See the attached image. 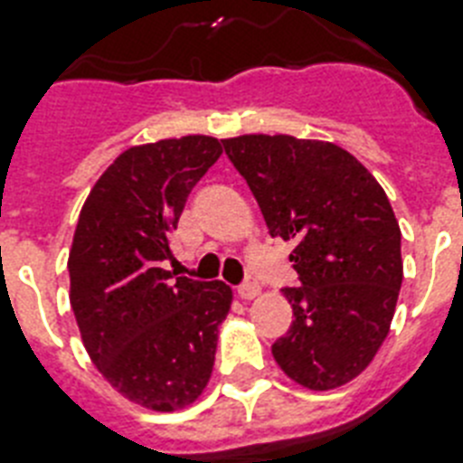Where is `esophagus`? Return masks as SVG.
I'll return each instance as SVG.
<instances>
[{
	"label": "esophagus",
	"mask_w": 463,
	"mask_h": 463,
	"mask_svg": "<svg viewBox=\"0 0 463 463\" xmlns=\"http://www.w3.org/2000/svg\"><path fill=\"white\" fill-rule=\"evenodd\" d=\"M238 294H240V298H254L261 294V285H259L254 278H247L242 285L238 287Z\"/></svg>",
	"instance_id": "34e87169"
}]
</instances>
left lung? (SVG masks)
<instances>
[{
  "mask_svg": "<svg viewBox=\"0 0 463 463\" xmlns=\"http://www.w3.org/2000/svg\"><path fill=\"white\" fill-rule=\"evenodd\" d=\"M270 238L294 242L301 287H285L294 322L275 363L310 391L355 379L386 339L400 285V225L376 178L344 147L294 136L225 138Z\"/></svg>",
  "mask_w": 463,
  "mask_h": 463,
  "instance_id": "obj_1",
  "label": "left lung"
}]
</instances>
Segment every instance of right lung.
Instances as JSON below:
<instances>
[{
  "label": "right lung",
  "mask_w": 463,
  "mask_h": 463,
  "mask_svg": "<svg viewBox=\"0 0 463 463\" xmlns=\"http://www.w3.org/2000/svg\"><path fill=\"white\" fill-rule=\"evenodd\" d=\"M212 136L124 150L89 193L68 259L70 304L84 348L136 405L174 411L212 376L231 287L166 270L190 190L221 157Z\"/></svg>",
  "instance_id": "obj_1"
}]
</instances>
